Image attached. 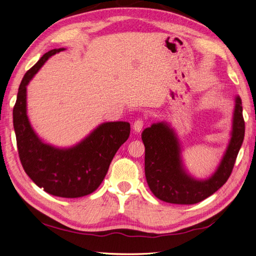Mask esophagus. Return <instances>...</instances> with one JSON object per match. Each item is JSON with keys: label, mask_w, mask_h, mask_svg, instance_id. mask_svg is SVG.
I'll use <instances>...</instances> for the list:
<instances>
[{"label": "esophagus", "mask_w": 256, "mask_h": 256, "mask_svg": "<svg viewBox=\"0 0 256 256\" xmlns=\"http://www.w3.org/2000/svg\"><path fill=\"white\" fill-rule=\"evenodd\" d=\"M144 128V120H142V118H138V120H136L133 124V128L135 132H140V130Z\"/></svg>", "instance_id": "obj_1"}]
</instances>
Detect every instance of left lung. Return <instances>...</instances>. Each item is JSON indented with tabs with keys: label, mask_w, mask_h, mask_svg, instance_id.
I'll use <instances>...</instances> for the list:
<instances>
[{
	"label": "left lung",
	"mask_w": 256,
	"mask_h": 256,
	"mask_svg": "<svg viewBox=\"0 0 256 256\" xmlns=\"http://www.w3.org/2000/svg\"><path fill=\"white\" fill-rule=\"evenodd\" d=\"M242 101L236 97L232 132L220 164L210 179L196 180L184 170L181 147L166 122L154 123L142 133L145 145V176L152 194L167 203L191 205L208 198L227 182L244 138Z\"/></svg>",
	"instance_id": "8db88e82"
}]
</instances>
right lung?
Instances as JSON below:
<instances>
[{
  "label": "right lung",
  "mask_w": 256,
  "mask_h": 256,
  "mask_svg": "<svg viewBox=\"0 0 256 256\" xmlns=\"http://www.w3.org/2000/svg\"><path fill=\"white\" fill-rule=\"evenodd\" d=\"M64 48L46 52L24 76L13 109L17 148L27 176L46 193L82 198L96 191L116 152L130 136L128 122H106L70 148H56L41 140L27 116V85L44 62Z\"/></svg>",
  "instance_id": "1"
}]
</instances>
